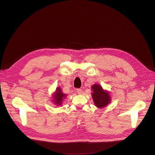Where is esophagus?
Returning a JSON list of instances; mask_svg holds the SVG:
<instances>
[{
	"mask_svg": "<svg viewBox=\"0 0 155 155\" xmlns=\"http://www.w3.org/2000/svg\"><path fill=\"white\" fill-rule=\"evenodd\" d=\"M77 94H81L83 93L82 90L80 89V88H78V89H77Z\"/></svg>",
	"mask_w": 155,
	"mask_h": 155,
	"instance_id": "obj_1",
	"label": "esophagus"
}]
</instances>
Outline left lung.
<instances>
[{
	"label": "left lung",
	"instance_id": "left-lung-1",
	"mask_svg": "<svg viewBox=\"0 0 155 155\" xmlns=\"http://www.w3.org/2000/svg\"><path fill=\"white\" fill-rule=\"evenodd\" d=\"M92 97L95 105L97 108H103L107 106L111 101V97L107 91H104L100 84H94L92 86Z\"/></svg>",
	"mask_w": 155,
	"mask_h": 155
}]
</instances>
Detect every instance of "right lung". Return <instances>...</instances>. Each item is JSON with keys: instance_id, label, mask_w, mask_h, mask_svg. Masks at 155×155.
<instances>
[{"instance_id": "obj_1", "label": "right lung", "mask_w": 155, "mask_h": 155, "mask_svg": "<svg viewBox=\"0 0 155 155\" xmlns=\"http://www.w3.org/2000/svg\"><path fill=\"white\" fill-rule=\"evenodd\" d=\"M66 97V94L62 92V90L60 87H58L56 88V92L53 95V103L57 105H61L62 104V102L63 99Z\"/></svg>"}]
</instances>
